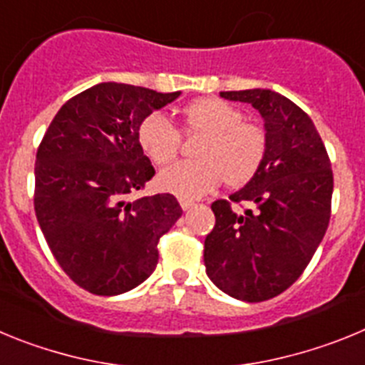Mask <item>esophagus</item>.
Instances as JSON below:
<instances>
[{
  "label": "esophagus",
  "mask_w": 365,
  "mask_h": 365,
  "mask_svg": "<svg viewBox=\"0 0 365 365\" xmlns=\"http://www.w3.org/2000/svg\"><path fill=\"white\" fill-rule=\"evenodd\" d=\"M180 208H182V210H190V208H192L193 205H195V202L193 201H188V199H180Z\"/></svg>",
  "instance_id": "34e87169"
}]
</instances>
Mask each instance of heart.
Wrapping results in <instances>:
<instances>
[{
    "instance_id": "1",
    "label": "heart",
    "mask_w": 365,
    "mask_h": 365,
    "mask_svg": "<svg viewBox=\"0 0 365 365\" xmlns=\"http://www.w3.org/2000/svg\"><path fill=\"white\" fill-rule=\"evenodd\" d=\"M243 111L221 98H201L182 111L186 135H201L193 148L195 160H182L159 173L160 190L180 199H199L225 179L243 186L259 172L267 155V133L256 122L243 120ZM138 144L155 164L172 163L179 153L180 133L160 111L150 113L137 131Z\"/></svg>"
}]
</instances>
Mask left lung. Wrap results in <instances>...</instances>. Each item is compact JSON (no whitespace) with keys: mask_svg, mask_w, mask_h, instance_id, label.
I'll return each instance as SVG.
<instances>
[{"mask_svg":"<svg viewBox=\"0 0 365 365\" xmlns=\"http://www.w3.org/2000/svg\"><path fill=\"white\" fill-rule=\"evenodd\" d=\"M265 120L267 155L259 172L230 201L212 202L215 227L205 240L208 278L243 302H265L302 276L331 219L333 170L311 117L270 89L222 91ZM247 202L245 215L231 202Z\"/></svg>","mask_w":365,"mask_h":365,"instance_id":"left-lung-1","label":"left lung"}]
</instances>
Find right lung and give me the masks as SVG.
I'll return each instance as SVG.
<instances>
[{
	"label": "right lung",
	"mask_w": 365,
	"mask_h": 365,
	"mask_svg": "<svg viewBox=\"0 0 365 365\" xmlns=\"http://www.w3.org/2000/svg\"><path fill=\"white\" fill-rule=\"evenodd\" d=\"M179 95L96 83L67 100L38 148L36 219L58 265L93 294H122L150 278L160 235L182 215L172 193L128 201L155 175L138 125Z\"/></svg>",
	"instance_id": "right-lung-1"
}]
</instances>
